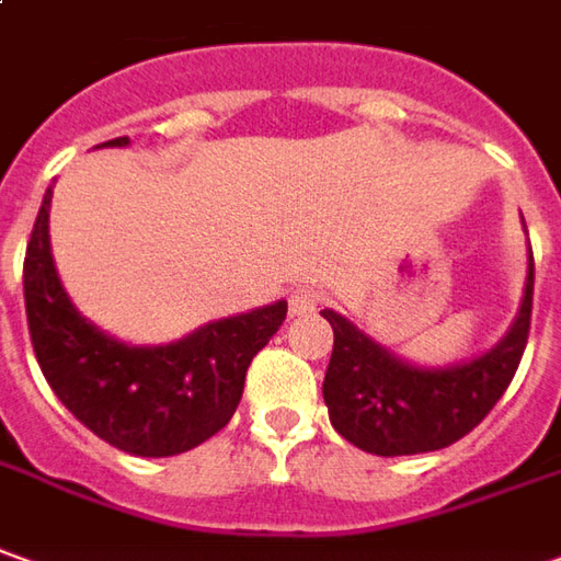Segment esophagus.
Listing matches in <instances>:
<instances>
[{
    "label": "esophagus",
    "instance_id": "obj_1",
    "mask_svg": "<svg viewBox=\"0 0 561 561\" xmlns=\"http://www.w3.org/2000/svg\"><path fill=\"white\" fill-rule=\"evenodd\" d=\"M322 304H325V295H322V291L297 288V291H291V297H288V312H291V316H310V312L319 310Z\"/></svg>",
    "mask_w": 561,
    "mask_h": 561
}]
</instances>
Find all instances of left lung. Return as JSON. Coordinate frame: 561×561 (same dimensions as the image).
Masks as SVG:
<instances>
[{
  "label": "left lung",
  "mask_w": 561,
  "mask_h": 561,
  "mask_svg": "<svg viewBox=\"0 0 561 561\" xmlns=\"http://www.w3.org/2000/svg\"><path fill=\"white\" fill-rule=\"evenodd\" d=\"M535 257L519 312L489 353L455 365H411L371 341L346 316L322 310L334 329L322 396L331 426L368 455L399 457L439 451L482 424L519 368L531 329Z\"/></svg>",
  "instance_id": "1"
}]
</instances>
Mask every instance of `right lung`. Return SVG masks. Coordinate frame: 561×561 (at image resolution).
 I'll use <instances>...</instances> for the list:
<instances>
[{
  "mask_svg": "<svg viewBox=\"0 0 561 561\" xmlns=\"http://www.w3.org/2000/svg\"><path fill=\"white\" fill-rule=\"evenodd\" d=\"M101 147H128V137ZM45 190L24 257L30 341L48 387L76 421L137 457L184 455L230 424L251 359L285 322L288 304L215 319L181 341L135 346L110 337L72 307L60 285Z\"/></svg>",
  "mask_w": 561,
  "mask_h": 561,
  "instance_id": "1",
  "label": "right lung"
}]
</instances>
